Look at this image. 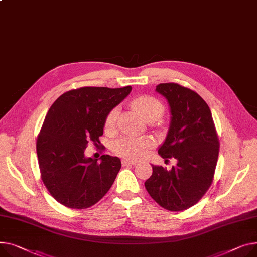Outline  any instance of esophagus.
<instances>
[{"mask_svg": "<svg viewBox=\"0 0 257 257\" xmlns=\"http://www.w3.org/2000/svg\"><path fill=\"white\" fill-rule=\"evenodd\" d=\"M136 163H138V161H135V160H130V159H123V160H122V165H123V166L135 165Z\"/></svg>", "mask_w": 257, "mask_h": 257, "instance_id": "esophagus-1", "label": "esophagus"}]
</instances>
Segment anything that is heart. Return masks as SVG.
I'll use <instances>...</instances> for the list:
<instances>
[{"instance_id":"obj_1","label":"heart","mask_w":257,"mask_h":257,"mask_svg":"<svg viewBox=\"0 0 257 257\" xmlns=\"http://www.w3.org/2000/svg\"><path fill=\"white\" fill-rule=\"evenodd\" d=\"M132 104L147 121L151 118H159L164 111V107L161 102L158 99L148 95L135 98ZM116 115V107L112 108L108 112L105 118L106 130L113 129L115 125ZM152 146L153 142L150 139L145 138V136L124 135L113 142L112 151L117 154L118 156L125 157L127 159H139L146 155V153L152 148Z\"/></svg>"}]
</instances>
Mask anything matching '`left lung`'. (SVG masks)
Returning a JSON list of instances; mask_svg holds the SVG:
<instances>
[{"label":"left lung","mask_w":257,"mask_h":257,"mask_svg":"<svg viewBox=\"0 0 257 257\" xmlns=\"http://www.w3.org/2000/svg\"><path fill=\"white\" fill-rule=\"evenodd\" d=\"M156 92L165 97L172 114L158 154L178 163L170 170L152 165L145 186L159 206L180 212L197 203L212 185L219 140L210 107L197 93L175 82L158 84Z\"/></svg>","instance_id":"obj_1"}]
</instances>
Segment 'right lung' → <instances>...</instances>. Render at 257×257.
<instances>
[{"instance_id":"1","label":"right lung","mask_w":257,"mask_h":257,"mask_svg":"<svg viewBox=\"0 0 257 257\" xmlns=\"http://www.w3.org/2000/svg\"><path fill=\"white\" fill-rule=\"evenodd\" d=\"M119 89L83 87L61 95L50 106L36 149L41 179L48 192L63 206L81 210L97 203L110 189L121 160L102 155L87 158L88 143L97 147L108 112L129 95Z\"/></svg>"}]
</instances>
